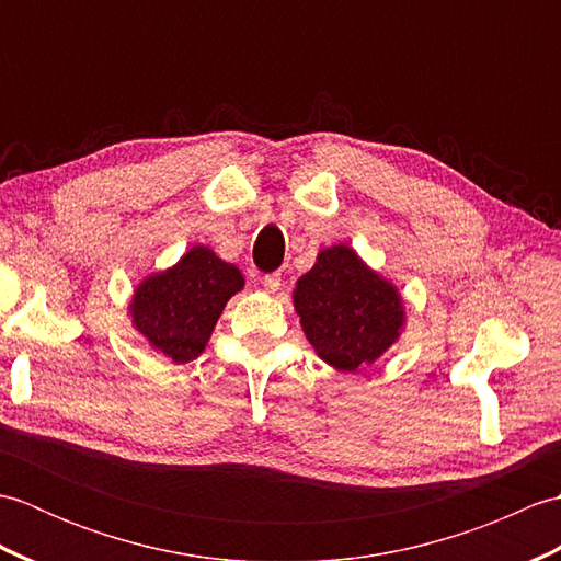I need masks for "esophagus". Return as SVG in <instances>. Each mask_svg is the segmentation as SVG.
<instances>
[{"label":"esophagus","instance_id":"34e87169","mask_svg":"<svg viewBox=\"0 0 561 561\" xmlns=\"http://www.w3.org/2000/svg\"><path fill=\"white\" fill-rule=\"evenodd\" d=\"M262 287H265L267 291H279V287H282V274H279V272L265 274V277H262Z\"/></svg>","mask_w":561,"mask_h":561}]
</instances>
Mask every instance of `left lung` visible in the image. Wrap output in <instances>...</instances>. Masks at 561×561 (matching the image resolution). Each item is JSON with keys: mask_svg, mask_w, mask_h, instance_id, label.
Listing matches in <instances>:
<instances>
[{"mask_svg": "<svg viewBox=\"0 0 561 561\" xmlns=\"http://www.w3.org/2000/svg\"><path fill=\"white\" fill-rule=\"evenodd\" d=\"M294 308L320 359L350 374L376 364L404 328L396 284L344 243L320 250L316 265L296 282Z\"/></svg>", "mask_w": 561, "mask_h": 561, "instance_id": "8db88e82", "label": "left lung"}]
</instances>
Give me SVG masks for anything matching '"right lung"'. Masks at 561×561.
<instances>
[{
    "mask_svg": "<svg viewBox=\"0 0 561 561\" xmlns=\"http://www.w3.org/2000/svg\"><path fill=\"white\" fill-rule=\"evenodd\" d=\"M243 287L241 270L211 248L193 245L173 267L141 279L127 311L153 352L187 364L205 352L226 301Z\"/></svg>",
    "mask_w": 561,
    "mask_h": 561,
    "instance_id": "right-lung-1",
    "label": "right lung"
}]
</instances>
